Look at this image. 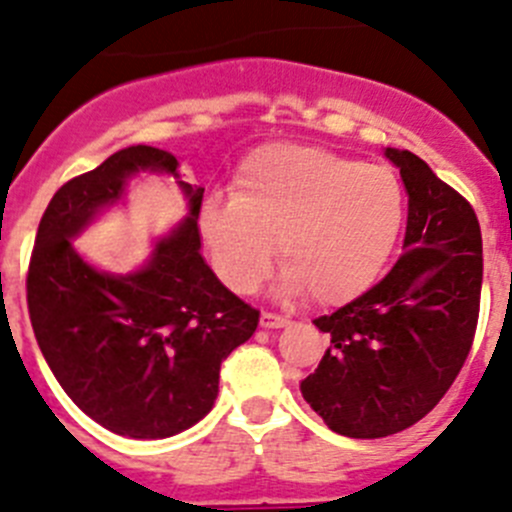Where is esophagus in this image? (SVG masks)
Instances as JSON below:
<instances>
[{
	"label": "esophagus",
	"mask_w": 512,
	"mask_h": 512,
	"mask_svg": "<svg viewBox=\"0 0 512 512\" xmlns=\"http://www.w3.org/2000/svg\"><path fill=\"white\" fill-rule=\"evenodd\" d=\"M289 325V317H281V314L274 312H261V327L266 330H279V327H287Z\"/></svg>",
	"instance_id": "1"
}]
</instances>
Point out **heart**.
<instances>
[{
    "instance_id": "1",
    "label": "heart",
    "mask_w": 512,
    "mask_h": 512,
    "mask_svg": "<svg viewBox=\"0 0 512 512\" xmlns=\"http://www.w3.org/2000/svg\"><path fill=\"white\" fill-rule=\"evenodd\" d=\"M403 228L396 172L327 149L269 144L243 159L231 200H208L200 236L225 287L251 294L276 256L284 294L348 302L378 279Z\"/></svg>"
}]
</instances>
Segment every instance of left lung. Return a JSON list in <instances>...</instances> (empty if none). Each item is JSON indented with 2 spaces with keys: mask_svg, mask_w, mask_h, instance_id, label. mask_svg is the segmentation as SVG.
Returning a JSON list of instances; mask_svg holds the SVG:
<instances>
[{
  "mask_svg": "<svg viewBox=\"0 0 512 512\" xmlns=\"http://www.w3.org/2000/svg\"><path fill=\"white\" fill-rule=\"evenodd\" d=\"M409 192L403 256L373 289L314 325L330 348L304 401L350 439L424 419L462 370L480 312L482 233L472 205L406 149H383Z\"/></svg>",
  "mask_w": 512,
  "mask_h": 512,
  "instance_id": "8db88e82",
  "label": "left lung"
}]
</instances>
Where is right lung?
<instances>
[{
    "instance_id": "right-lung-1",
    "label": "right lung",
    "mask_w": 512,
    "mask_h": 512,
    "mask_svg": "<svg viewBox=\"0 0 512 512\" xmlns=\"http://www.w3.org/2000/svg\"><path fill=\"white\" fill-rule=\"evenodd\" d=\"M164 149H119L65 182L37 228L27 307L50 370L83 414L129 439H167L198 424L218 398L220 363L259 327V312L205 264L200 205ZM139 174L175 176L188 215L153 242L134 272L93 267L72 241L106 209L125 204Z\"/></svg>"
}]
</instances>
